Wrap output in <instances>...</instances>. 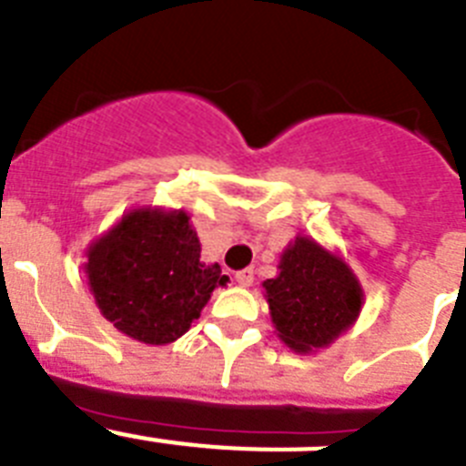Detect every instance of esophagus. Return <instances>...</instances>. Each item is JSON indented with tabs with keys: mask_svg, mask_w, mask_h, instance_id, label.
Wrapping results in <instances>:
<instances>
[{
	"mask_svg": "<svg viewBox=\"0 0 466 466\" xmlns=\"http://www.w3.org/2000/svg\"><path fill=\"white\" fill-rule=\"evenodd\" d=\"M236 282L240 284V287H252V282H254V270H252V268L238 270V273H236Z\"/></svg>",
	"mask_w": 466,
	"mask_h": 466,
	"instance_id": "obj_1",
	"label": "esophagus"
}]
</instances>
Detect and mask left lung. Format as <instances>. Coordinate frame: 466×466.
I'll use <instances>...</instances> for the list:
<instances>
[{"mask_svg":"<svg viewBox=\"0 0 466 466\" xmlns=\"http://www.w3.org/2000/svg\"><path fill=\"white\" fill-rule=\"evenodd\" d=\"M263 287L279 339L296 352L324 348L360 315L361 287L355 275L308 238H296L282 254L279 275Z\"/></svg>","mask_w":466,"mask_h":466,"instance_id":"obj_1","label":"left lung"}]
</instances>
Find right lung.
Returning a JSON list of instances; mask_svg holds the SVG:
<instances>
[{
    "label": "right lung",
    "instance_id": "1",
    "mask_svg": "<svg viewBox=\"0 0 466 466\" xmlns=\"http://www.w3.org/2000/svg\"><path fill=\"white\" fill-rule=\"evenodd\" d=\"M90 291L118 331L149 345L188 331L217 284L219 263H200V242L184 212L135 209L88 249Z\"/></svg>",
    "mask_w": 466,
    "mask_h": 466
}]
</instances>
